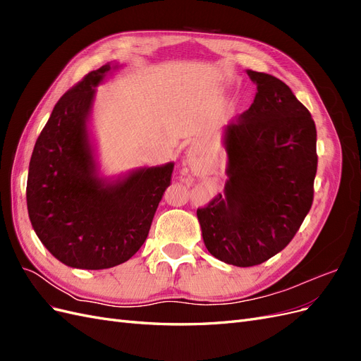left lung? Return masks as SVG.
Returning <instances> with one entry per match:
<instances>
[{"label": "left lung", "instance_id": "8db88e82", "mask_svg": "<svg viewBox=\"0 0 361 361\" xmlns=\"http://www.w3.org/2000/svg\"><path fill=\"white\" fill-rule=\"evenodd\" d=\"M247 73L257 92L223 130L224 195L197 209L207 251L243 268L264 264L292 241L312 207L318 169L307 108L276 76Z\"/></svg>", "mask_w": 361, "mask_h": 361}]
</instances>
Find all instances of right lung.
I'll return each instance as SVG.
<instances>
[{
    "instance_id": "add662e5",
    "label": "right lung",
    "mask_w": 361,
    "mask_h": 361,
    "mask_svg": "<svg viewBox=\"0 0 361 361\" xmlns=\"http://www.w3.org/2000/svg\"><path fill=\"white\" fill-rule=\"evenodd\" d=\"M117 68L106 63L61 96L30 161L31 226L49 253L72 268L105 269L133 257L171 180L174 162L116 180L99 176L89 120L96 87Z\"/></svg>"
}]
</instances>
